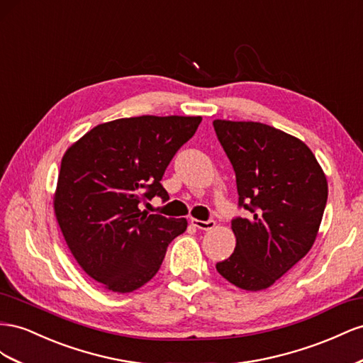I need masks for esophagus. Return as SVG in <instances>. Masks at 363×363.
<instances>
[{"instance_id":"obj_1","label":"esophagus","mask_w":363,"mask_h":363,"mask_svg":"<svg viewBox=\"0 0 363 363\" xmlns=\"http://www.w3.org/2000/svg\"><path fill=\"white\" fill-rule=\"evenodd\" d=\"M191 225L198 228V230H203V231H210L216 226L214 220H199V219H191Z\"/></svg>"}]
</instances>
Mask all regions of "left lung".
Returning <instances> with one entry per match:
<instances>
[{
    "label": "left lung",
    "mask_w": 363,
    "mask_h": 363,
    "mask_svg": "<svg viewBox=\"0 0 363 363\" xmlns=\"http://www.w3.org/2000/svg\"><path fill=\"white\" fill-rule=\"evenodd\" d=\"M235 172V250L216 269L243 291H263L313 246L325 210L327 178L313 152L289 133L257 121L214 120Z\"/></svg>",
    "instance_id": "obj_1"
}]
</instances>
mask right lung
Masks as SVG:
<instances>
[{"label": "right lung", "mask_w": 363, "mask_h": 363, "mask_svg": "<svg viewBox=\"0 0 363 363\" xmlns=\"http://www.w3.org/2000/svg\"><path fill=\"white\" fill-rule=\"evenodd\" d=\"M202 117L141 116L101 123L65 152L55 191L60 231L80 267L112 292L157 275L187 220L149 214L140 202L167 201L162 174Z\"/></svg>", "instance_id": "right-lung-1"}]
</instances>
